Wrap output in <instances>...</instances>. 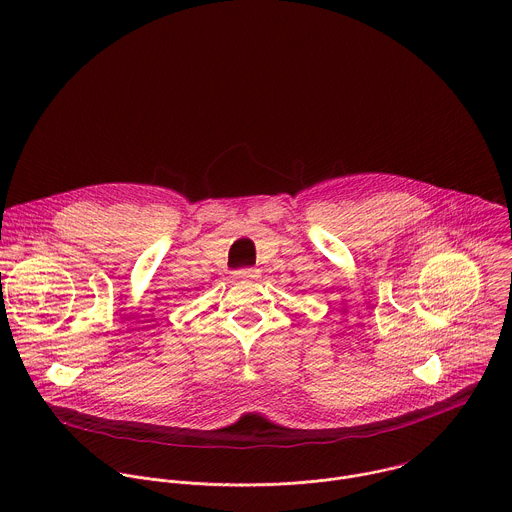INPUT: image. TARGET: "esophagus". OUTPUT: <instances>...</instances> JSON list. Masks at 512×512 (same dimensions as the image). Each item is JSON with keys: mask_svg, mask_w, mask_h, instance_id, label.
Here are the masks:
<instances>
[{"mask_svg": "<svg viewBox=\"0 0 512 512\" xmlns=\"http://www.w3.org/2000/svg\"><path fill=\"white\" fill-rule=\"evenodd\" d=\"M259 277V269H239L233 273V279L235 281H251V279H257Z\"/></svg>", "mask_w": 512, "mask_h": 512, "instance_id": "esophagus-1", "label": "esophagus"}]
</instances>
